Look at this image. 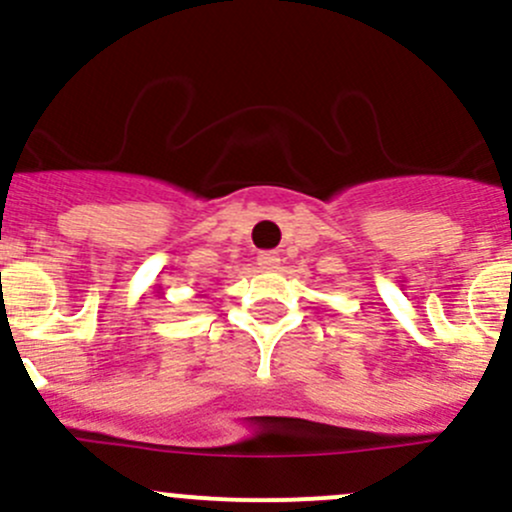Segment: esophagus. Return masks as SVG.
<instances>
[{
    "label": "esophagus",
    "instance_id": "obj_1",
    "mask_svg": "<svg viewBox=\"0 0 512 512\" xmlns=\"http://www.w3.org/2000/svg\"><path fill=\"white\" fill-rule=\"evenodd\" d=\"M279 255H274V252H262L260 257H257V265L260 269H265V272H277L279 269Z\"/></svg>",
    "mask_w": 512,
    "mask_h": 512
}]
</instances>
